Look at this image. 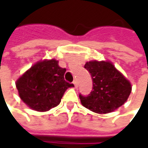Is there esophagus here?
Masks as SVG:
<instances>
[{"label":"esophagus","instance_id":"34e87169","mask_svg":"<svg viewBox=\"0 0 148 148\" xmlns=\"http://www.w3.org/2000/svg\"><path fill=\"white\" fill-rule=\"evenodd\" d=\"M73 83H74V87H75V88H77V86H78V85H77V81L74 80V82H73Z\"/></svg>","mask_w":148,"mask_h":148}]
</instances>
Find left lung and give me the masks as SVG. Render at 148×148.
<instances>
[{"instance_id": "left-lung-1", "label": "left lung", "mask_w": 148, "mask_h": 148, "mask_svg": "<svg viewBox=\"0 0 148 148\" xmlns=\"http://www.w3.org/2000/svg\"><path fill=\"white\" fill-rule=\"evenodd\" d=\"M84 67L93 79V90L88 96L79 94L84 107L97 113H109L127 101L132 91L129 81L110 62H87Z\"/></svg>"}]
</instances>
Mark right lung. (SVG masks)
<instances>
[{
    "mask_svg": "<svg viewBox=\"0 0 148 148\" xmlns=\"http://www.w3.org/2000/svg\"><path fill=\"white\" fill-rule=\"evenodd\" d=\"M65 72L66 69L60 67L55 59L38 62L16 81L20 97L36 111L56 107L66 90L74 86L65 81Z\"/></svg>",
    "mask_w": 148,
    "mask_h": 148,
    "instance_id": "add662e5",
    "label": "right lung"
}]
</instances>
